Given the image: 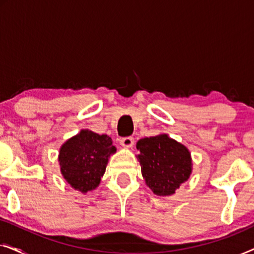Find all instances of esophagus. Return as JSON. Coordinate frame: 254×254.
I'll return each mask as SVG.
<instances>
[{
	"label": "esophagus",
	"instance_id": "34e87169",
	"mask_svg": "<svg viewBox=\"0 0 254 254\" xmlns=\"http://www.w3.org/2000/svg\"><path fill=\"white\" fill-rule=\"evenodd\" d=\"M120 144L125 148H131L134 145V138L128 136V137H123L120 140Z\"/></svg>",
	"mask_w": 254,
	"mask_h": 254
}]
</instances>
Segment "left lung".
Returning <instances> with one entry per match:
<instances>
[{
    "mask_svg": "<svg viewBox=\"0 0 254 254\" xmlns=\"http://www.w3.org/2000/svg\"><path fill=\"white\" fill-rule=\"evenodd\" d=\"M136 148L142 177L156 195H172L189 180L193 170L190 152L168 134L141 138Z\"/></svg>",
    "mask_w": 254,
    "mask_h": 254,
    "instance_id": "obj_1",
    "label": "left lung"
}]
</instances>
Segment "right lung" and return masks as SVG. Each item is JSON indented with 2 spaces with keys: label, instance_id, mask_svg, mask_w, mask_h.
Returning <instances> with one entry per match:
<instances>
[{
  "label": "right lung",
  "instance_id": "obj_1",
  "mask_svg": "<svg viewBox=\"0 0 254 254\" xmlns=\"http://www.w3.org/2000/svg\"><path fill=\"white\" fill-rule=\"evenodd\" d=\"M116 151L107 135L82 129L61 145L58 158L61 175L72 189L88 193L99 186L110 156Z\"/></svg>",
  "mask_w": 254,
  "mask_h": 254
}]
</instances>
